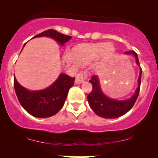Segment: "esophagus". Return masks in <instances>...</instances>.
I'll return each instance as SVG.
<instances>
[{"label": "esophagus", "mask_w": 158, "mask_h": 158, "mask_svg": "<svg viewBox=\"0 0 158 158\" xmlns=\"http://www.w3.org/2000/svg\"><path fill=\"white\" fill-rule=\"evenodd\" d=\"M87 78V73L85 71H80L76 76V84H81Z\"/></svg>", "instance_id": "obj_1"}]
</instances>
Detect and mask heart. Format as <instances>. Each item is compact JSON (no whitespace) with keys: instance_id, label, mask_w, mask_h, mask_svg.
Returning a JSON list of instances; mask_svg holds the SVG:
<instances>
[{"instance_id":"1","label":"heart","mask_w":158,"mask_h":158,"mask_svg":"<svg viewBox=\"0 0 158 158\" xmlns=\"http://www.w3.org/2000/svg\"><path fill=\"white\" fill-rule=\"evenodd\" d=\"M114 50L110 44H82L74 49L73 56L81 64H88L99 56L102 59H108L114 53ZM71 60L75 62L73 59Z\"/></svg>"}]
</instances>
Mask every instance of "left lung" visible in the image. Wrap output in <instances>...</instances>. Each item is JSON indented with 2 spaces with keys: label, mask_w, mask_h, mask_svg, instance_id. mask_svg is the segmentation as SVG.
<instances>
[{
  "label": "left lung",
  "mask_w": 158,
  "mask_h": 158,
  "mask_svg": "<svg viewBox=\"0 0 158 158\" xmlns=\"http://www.w3.org/2000/svg\"><path fill=\"white\" fill-rule=\"evenodd\" d=\"M126 54H132L135 56L136 62L139 65L138 56L133 50L127 51ZM141 74L142 69L139 71V76L138 79V88L136 90L135 94L130 99L126 100H115L107 97L102 93L99 86V82L97 76H94L89 81L93 85L91 92L88 95V101L91 109L99 117L106 119H114L121 117L129 111L134 106L135 103L138 97L139 89H140L141 83Z\"/></svg>",
  "instance_id": "obj_1"
}]
</instances>
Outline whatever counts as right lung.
Masks as SVG:
<instances>
[{"mask_svg":"<svg viewBox=\"0 0 158 158\" xmlns=\"http://www.w3.org/2000/svg\"><path fill=\"white\" fill-rule=\"evenodd\" d=\"M42 36L52 38L61 45H64V43L72 39L71 36L64 35L54 30H46L33 38ZM74 80L75 77L61 73L57 80L49 88L30 91L21 86L14 77V88L20 104L30 115L39 118H46L55 115L61 109L69 89L74 85Z\"/></svg>","mask_w":158,"mask_h":158,"instance_id":"obj_1","label":"right lung"}]
</instances>
